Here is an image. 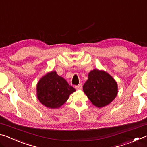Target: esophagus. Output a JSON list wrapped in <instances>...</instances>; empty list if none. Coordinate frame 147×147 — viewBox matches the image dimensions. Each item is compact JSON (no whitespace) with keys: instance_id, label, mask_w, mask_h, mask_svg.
<instances>
[{"instance_id":"obj_1","label":"esophagus","mask_w":147,"mask_h":147,"mask_svg":"<svg viewBox=\"0 0 147 147\" xmlns=\"http://www.w3.org/2000/svg\"><path fill=\"white\" fill-rule=\"evenodd\" d=\"M74 88H75V89H77V90H78V89H82V84H80L79 85L74 86Z\"/></svg>"}]
</instances>
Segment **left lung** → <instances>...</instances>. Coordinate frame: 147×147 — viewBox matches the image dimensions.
<instances>
[{"mask_svg": "<svg viewBox=\"0 0 147 147\" xmlns=\"http://www.w3.org/2000/svg\"><path fill=\"white\" fill-rule=\"evenodd\" d=\"M83 90L93 105L102 108L111 103L117 94V84L104 71L94 69L89 73Z\"/></svg>", "mask_w": 147, "mask_h": 147, "instance_id": "left-lung-1", "label": "left lung"}]
</instances>
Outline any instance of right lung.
Returning a JSON list of instances; mask_svg holds the SVG:
<instances>
[{
    "label": "right lung",
    "instance_id": "1",
    "mask_svg": "<svg viewBox=\"0 0 147 147\" xmlns=\"http://www.w3.org/2000/svg\"><path fill=\"white\" fill-rule=\"evenodd\" d=\"M75 91L73 87L55 71L47 73L37 85L38 98L42 104L49 108H59Z\"/></svg>",
    "mask_w": 147,
    "mask_h": 147
}]
</instances>
